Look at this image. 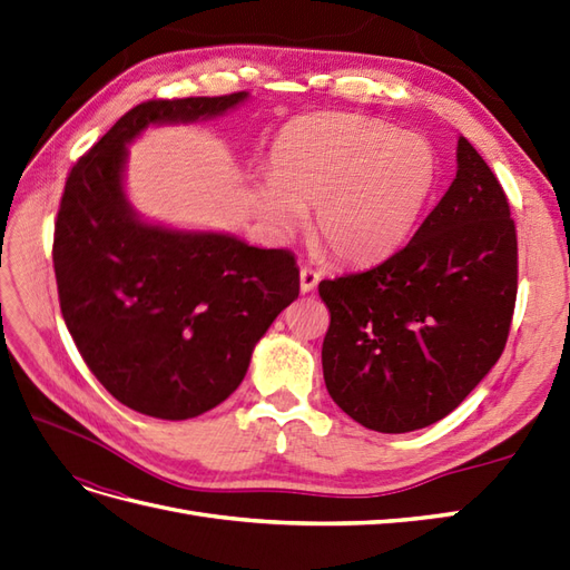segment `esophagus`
Segmentation results:
<instances>
[{"mask_svg":"<svg viewBox=\"0 0 570 570\" xmlns=\"http://www.w3.org/2000/svg\"><path fill=\"white\" fill-rule=\"evenodd\" d=\"M318 281H321V275H318L314 268H306V266H304V268L299 271V287H302V292L316 289Z\"/></svg>","mask_w":570,"mask_h":570,"instance_id":"1","label":"esophagus"}]
</instances>
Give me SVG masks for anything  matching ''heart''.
<instances>
[{"mask_svg": "<svg viewBox=\"0 0 570 570\" xmlns=\"http://www.w3.org/2000/svg\"><path fill=\"white\" fill-rule=\"evenodd\" d=\"M435 180V154L421 137L368 116L316 114L275 142L254 204L281 235L314 206V233L333 256L368 264L404 243Z\"/></svg>", "mask_w": 570, "mask_h": 570, "instance_id": "heart-1", "label": "heart"}]
</instances>
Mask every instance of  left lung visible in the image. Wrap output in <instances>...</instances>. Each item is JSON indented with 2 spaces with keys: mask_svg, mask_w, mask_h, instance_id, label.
Here are the masks:
<instances>
[{
  "mask_svg": "<svg viewBox=\"0 0 570 570\" xmlns=\"http://www.w3.org/2000/svg\"><path fill=\"white\" fill-rule=\"evenodd\" d=\"M515 287L507 195L459 137L456 178L411 243L368 271L318 285L331 308L321 358L333 402L377 433L438 423L502 356Z\"/></svg>",
  "mask_w": 570,
  "mask_h": 570,
  "instance_id": "left-lung-1",
  "label": "left lung"
}]
</instances>
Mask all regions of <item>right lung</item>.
<instances>
[{
  "instance_id": "obj_1",
  "label": "right lung",
  "mask_w": 570,
  "mask_h": 570,
  "mask_svg": "<svg viewBox=\"0 0 570 570\" xmlns=\"http://www.w3.org/2000/svg\"><path fill=\"white\" fill-rule=\"evenodd\" d=\"M247 99L137 105L66 178L51 249L61 314L97 381L145 416L185 421L228 400L256 342L299 297L292 252L147 220L126 195L128 145L147 128L209 120Z\"/></svg>"
}]
</instances>
